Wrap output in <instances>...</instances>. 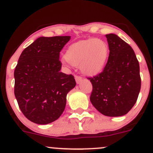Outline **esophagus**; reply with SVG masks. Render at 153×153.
Here are the masks:
<instances>
[{
  "instance_id": "esophagus-1",
  "label": "esophagus",
  "mask_w": 153,
  "mask_h": 153,
  "mask_svg": "<svg viewBox=\"0 0 153 153\" xmlns=\"http://www.w3.org/2000/svg\"><path fill=\"white\" fill-rule=\"evenodd\" d=\"M75 80H76V82L77 85H79V84L81 83L82 80V78L81 76H75Z\"/></svg>"
}]
</instances>
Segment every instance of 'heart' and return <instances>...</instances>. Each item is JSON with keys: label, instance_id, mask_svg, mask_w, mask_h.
Returning a JSON list of instances; mask_svg holds the SVG:
<instances>
[{"label": "heart", "instance_id": "obj_1", "mask_svg": "<svg viewBox=\"0 0 153 153\" xmlns=\"http://www.w3.org/2000/svg\"><path fill=\"white\" fill-rule=\"evenodd\" d=\"M108 56L109 48L105 42L89 39L71 45L65 53V58L72 66H79L83 74L95 76L103 71Z\"/></svg>", "mask_w": 153, "mask_h": 153}]
</instances>
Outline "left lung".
Here are the masks:
<instances>
[{"label":"left lung","mask_w":153,"mask_h":153,"mask_svg":"<svg viewBox=\"0 0 153 153\" xmlns=\"http://www.w3.org/2000/svg\"><path fill=\"white\" fill-rule=\"evenodd\" d=\"M105 37L108 60L102 73L90 78V101L102 114L117 117L127 114L136 103L141 88L140 64L129 45L115 34Z\"/></svg>","instance_id":"1"}]
</instances>
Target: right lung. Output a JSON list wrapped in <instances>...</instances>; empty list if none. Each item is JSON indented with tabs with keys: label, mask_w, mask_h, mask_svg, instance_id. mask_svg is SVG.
<instances>
[{
	"label": "right lung",
	"mask_w": 153,
	"mask_h": 153,
	"mask_svg": "<svg viewBox=\"0 0 153 153\" xmlns=\"http://www.w3.org/2000/svg\"><path fill=\"white\" fill-rule=\"evenodd\" d=\"M70 36L40 37L22 51L14 71V95L19 108L32 122L48 124L64 111L74 77L61 72V51Z\"/></svg>",
	"instance_id": "obj_1"
}]
</instances>
